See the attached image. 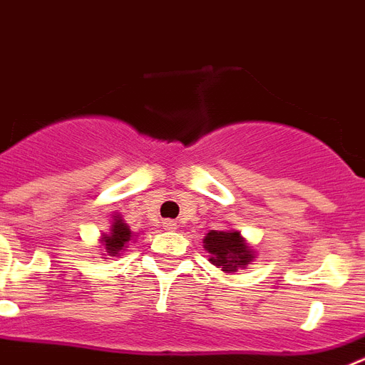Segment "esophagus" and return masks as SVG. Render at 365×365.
Wrapping results in <instances>:
<instances>
[{
  "instance_id": "obj_1",
  "label": "esophagus",
  "mask_w": 365,
  "mask_h": 365,
  "mask_svg": "<svg viewBox=\"0 0 365 365\" xmlns=\"http://www.w3.org/2000/svg\"><path fill=\"white\" fill-rule=\"evenodd\" d=\"M163 230H176V222H174V220H165L163 222Z\"/></svg>"
}]
</instances>
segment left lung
<instances>
[{"mask_svg": "<svg viewBox=\"0 0 365 365\" xmlns=\"http://www.w3.org/2000/svg\"><path fill=\"white\" fill-rule=\"evenodd\" d=\"M204 248L211 253L209 261L230 274L253 261L252 252L239 231H209L204 239Z\"/></svg>", "mask_w": 365, "mask_h": 365, "instance_id": "obj_1", "label": "left lung"}]
</instances>
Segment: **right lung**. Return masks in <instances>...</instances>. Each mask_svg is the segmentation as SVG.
Here are the masks:
<instances>
[{"instance_id":"obj_1","label":"right lung","mask_w":365,"mask_h":365,"mask_svg":"<svg viewBox=\"0 0 365 365\" xmlns=\"http://www.w3.org/2000/svg\"><path fill=\"white\" fill-rule=\"evenodd\" d=\"M132 239V233H130V227L126 226L121 218L117 217L113 222L112 231L110 235H104V250H106V255H117L125 248V244Z\"/></svg>"}]
</instances>
